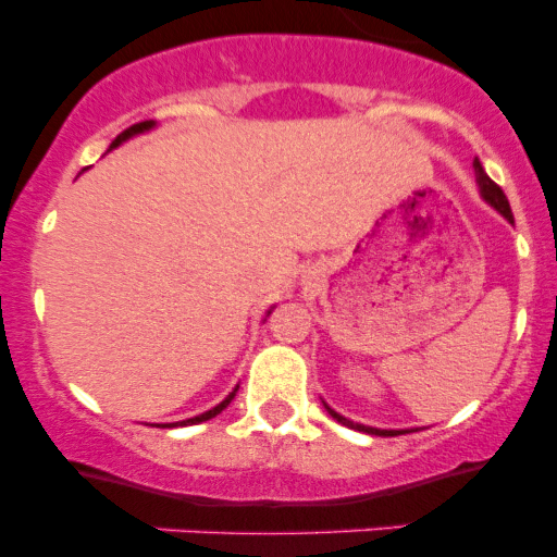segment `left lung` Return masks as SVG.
I'll list each match as a JSON object with an SVG mask.
<instances>
[{
	"instance_id": "8db88e82",
	"label": "left lung",
	"mask_w": 557,
	"mask_h": 557,
	"mask_svg": "<svg viewBox=\"0 0 557 557\" xmlns=\"http://www.w3.org/2000/svg\"><path fill=\"white\" fill-rule=\"evenodd\" d=\"M472 168H475V184H478V191H481V197L486 202H490L492 208H495L497 214L500 216H506L508 222H513V214H511V206H508V197L503 195V189L500 186L495 184V181L490 178V175L483 173V168H481V161H472ZM326 407V404H324ZM326 412L332 414V418L337 420V423H343V425H349V429H355V431H366V434H376V436H396V434H407V431H396V429H373V425H362V423H355V420H349V418H343V414H337L335 409L332 407H326Z\"/></svg>"
}]
</instances>
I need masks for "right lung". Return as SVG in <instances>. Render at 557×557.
<instances>
[{
  "instance_id": "add662e5",
  "label": "right lung",
  "mask_w": 557,
  "mask_h": 557,
  "mask_svg": "<svg viewBox=\"0 0 557 557\" xmlns=\"http://www.w3.org/2000/svg\"><path fill=\"white\" fill-rule=\"evenodd\" d=\"M150 128H156V121H143V123H134L132 128H126V132L123 134H117V137H114V143L109 145V150L112 148H117V145H123L126 143V139H132V137H137V134H145V132H150ZM269 313H272V310H269ZM238 389V387H236ZM236 389H233L231 396L225 398V401L222 404H216L214 409H208V412H202V414H197V418H189V420H181V423H170L175 429V425H195V423H202V420H211V418H216V414L222 412V409H227V404L233 401V398H236Z\"/></svg>"
}]
</instances>
